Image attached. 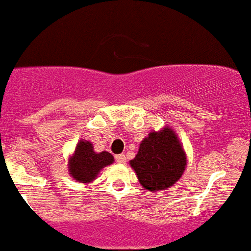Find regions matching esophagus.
Here are the masks:
<instances>
[{
	"label": "esophagus",
	"mask_w": 251,
	"mask_h": 251,
	"mask_svg": "<svg viewBox=\"0 0 251 251\" xmlns=\"http://www.w3.org/2000/svg\"><path fill=\"white\" fill-rule=\"evenodd\" d=\"M115 158H116V162H117V163H121V164H125L126 161V154H123V153L117 154V156H116Z\"/></svg>",
	"instance_id": "esophagus-1"
}]
</instances>
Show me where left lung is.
Returning a JSON list of instances; mask_svg holds the SVG:
<instances>
[{
  "mask_svg": "<svg viewBox=\"0 0 251 251\" xmlns=\"http://www.w3.org/2000/svg\"><path fill=\"white\" fill-rule=\"evenodd\" d=\"M129 164L145 190L157 192L179 181L186 169L187 157L174 129L165 126L158 131H150Z\"/></svg>",
  "mask_w": 251,
  "mask_h": 251,
  "instance_id": "left-lung-1",
  "label": "left lung"
}]
</instances>
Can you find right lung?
I'll list each match as a JSON object with an SVG mask.
<instances>
[{
    "label": "right lung",
    "mask_w": 251,
    "mask_h": 251,
    "mask_svg": "<svg viewBox=\"0 0 251 251\" xmlns=\"http://www.w3.org/2000/svg\"><path fill=\"white\" fill-rule=\"evenodd\" d=\"M113 162L115 158L110 152H95L90 141L81 139L75 147L74 153L69 157V174L77 182L92 183L101 169Z\"/></svg>",
    "instance_id": "obj_1"
}]
</instances>
